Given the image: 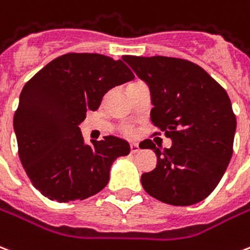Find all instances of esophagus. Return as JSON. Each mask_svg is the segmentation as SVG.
Segmentation results:
<instances>
[{"label":"esophagus","mask_w":250,"mask_h":250,"mask_svg":"<svg viewBox=\"0 0 250 250\" xmlns=\"http://www.w3.org/2000/svg\"><path fill=\"white\" fill-rule=\"evenodd\" d=\"M129 148H131V153H138L139 150H140L138 144H135V143H132V144L129 146Z\"/></svg>","instance_id":"esophagus-1"}]
</instances>
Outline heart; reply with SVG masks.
<instances>
[{
    "label": "heart",
    "instance_id": "1",
    "mask_svg": "<svg viewBox=\"0 0 250 250\" xmlns=\"http://www.w3.org/2000/svg\"><path fill=\"white\" fill-rule=\"evenodd\" d=\"M140 83H129V85H128V90H129V89H132V87H135V86H139V85H140Z\"/></svg>",
    "mask_w": 250,
    "mask_h": 250
}]
</instances>
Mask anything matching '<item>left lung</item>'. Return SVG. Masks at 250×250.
<instances>
[{
    "instance_id": "obj_1",
    "label": "left lung",
    "mask_w": 250,
    "mask_h": 250,
    "mask_svg": "<svg viewBox=\"0 0 250 250\" xmlns=\"http://www.w3.org/2000/svg\"><path fill=\"white\" fill-rule=\"evenodd\" d=\"M150 91V121L171 140L156 148L157 165L142 176L150 197L173 206L203 201L222 180L233 153L236 117L227 91L203 68L174 57L125 56Z\"/></svg>"
}]
</instances>
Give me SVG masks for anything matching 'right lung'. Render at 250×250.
<instances>
[{
  "label": "right lung",
  "mask_w": 250,
  "mask_h": 250,
  "mask_svg": "<svg viewBox=\"0 0 250 250\" xmlns=\"http://www.w3.org/2000/svg\"><path fill=\"white\" fill-rule=\"evenodd\" d=\"M135 79L122 60L66 53L28 81L14 115L18 153L32 185L51 201H83L107 185L112 163L128 155L117 136L83 142L79 125L110 89Z\"/></svg>",
  "instance_id": "right-lung-1"
}]
</instances>
